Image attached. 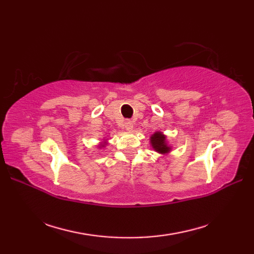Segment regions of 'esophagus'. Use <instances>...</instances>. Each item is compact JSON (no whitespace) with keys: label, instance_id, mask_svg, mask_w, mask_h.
Returning a JSON list of instances; mask_svg holds the SVG:
<instances>
[{"label":"esophagus","instance_id":"esophagus-1","mask_svg":"<svg viewBox=\"0 0 254 254\" xmlns=\"http://www.w3.org/2000/svg\"><path fill=\"white\" fill-rule=\"evenodd\" d=\"M124 128H126L127 131H131L132 128H133V122L132 121H130V120H127V121H126L124 122Z\"/></svg>","mask_w":254,"mask_h":254}]
</instances>
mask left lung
<instances>
[{"mask_svg":"<svg viewBox=\"0 0 254 254\" xmlns=\"http://www.w3.org/2000/svg\"><path fill=\"white\" fill-rule=\"evenodd\" d=\"M165 139H166L165 135H163L160 132H156L154 135L150 137V143H152L153 148L156 150V152L161 153V154L169 152L170 148L167 146Z\"/></svg>","mask_w":254,"mask_h":254,"instance_id":"8db88e82","label":"left lung"}]
</instances>
